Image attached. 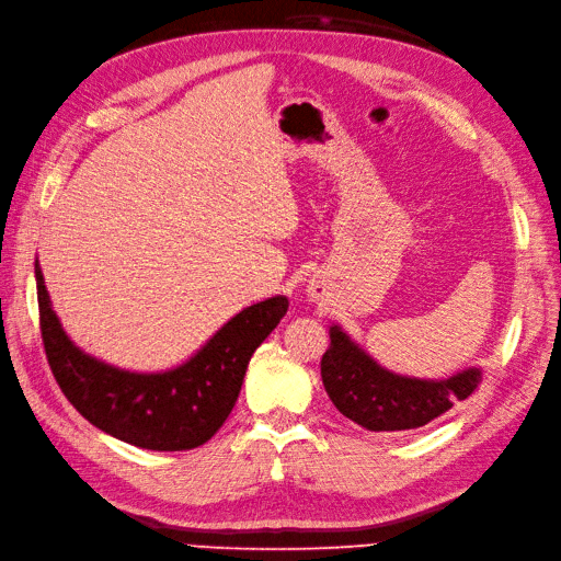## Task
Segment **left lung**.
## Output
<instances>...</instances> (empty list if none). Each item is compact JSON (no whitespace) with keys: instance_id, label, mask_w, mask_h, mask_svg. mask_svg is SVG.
Listing matches in <instances>:
<instances>
[{"instance_id":"8db88e82","label":"left lung","mask_w":561,"mask_h":561,"mask_svg":"<svg viewBox=\"0 0 561 561\" xmlns=\"http://www.w3.org/2000/svg\"><path fill=\"white\" fill-rule=\"evenodd\" d=\"M331 345L321 357V381L333 405L369 432L425 427L478 389L480 367L446 379H420L381 367L339 323L329 329Z\"/></svg>"}]
</instances>
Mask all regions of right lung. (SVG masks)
Wrapping results in <instances>:
<instances>
[{
	"mask_svg": "<svg viewBox=\"0 0 561 561\" xmlns=\"http://www.w3.org/2000/svg\"><path fill=\"white\" fill-rule=\"evenodd\" d=\"M35 280L47 363L59 389L91 425L148 451H186L214 437L238 401L249 359L288 312V297H268L222 323L182 365L134 371L69 339L37 259Z\"/></svg>",
	"mask_w": 561,
	"mask_h": 561,
	"instance_id": "right-lung-1",
	"label": "right lung"
}]
</instances>
